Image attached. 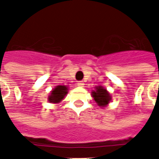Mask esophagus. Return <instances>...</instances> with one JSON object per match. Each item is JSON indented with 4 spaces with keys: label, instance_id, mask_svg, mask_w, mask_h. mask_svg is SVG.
<instances>
[{
    "label": "esophagus",
    "instance_id": "34e87169",
    "mask_svg": "<svg viewBox=\"0 0 159 159\" xmlns=\"http://www.w3.org/2000/svg\"><path fill=\"white\" fill-rule=\"evenodd\" d=\"M77 84H78V86H79V87H84V85H85L83 81H78Z\"/></svg>",
    "mask_w": 159,
    "mask_h": 159
}]
</instances>
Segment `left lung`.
Instances as JSON below:
<instances>
[{"mask_svg": "<svg viewBox=\"0 0 159 159\" xmlns=\"http://www.w3.org/2000/svg\"><path fill=\"white\" fill-rule=\"evenodd\" d=\"M92 97L100 107H105L111 100V96L110 93L101 86L96 87L95 91L92 92Z\"/></svg>", "mask_w": 159, "mask_h": 159, "instance_id": "obj_1", "label": "left lung"}]
</instances>
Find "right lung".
<instances>
[{"instance_id":"right-lung-1","label":"right lung","mask_w":159,"mask_h":159,"mask_svg":"<svg viewBox=\"0 0 159 159\" xmlns=\"http://www.w3.org/2000/svg\"><path fill=\"white\" fill-rule=\"evenodd\" d=\"M68 93V88L65 86H57L48 96V101L52 103H58L64 98Z\"/></svg>"}]
</instances>
